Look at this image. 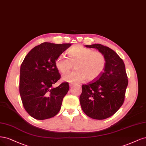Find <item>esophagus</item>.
<instances>
[{
  "instance_id": "esophagus-1",
  "label": "esophagus",
  "mask_w": 146,
  "mask_h": 146,
  "mask_svg": "<svg viewBox=\"0 0 146 146\" xmlns=\"http://www.w3.org/2000/svg\"><path fill=\"white\" fill-rule=\"evenodd\" d=\"M73 85H74V83H71V84H70V87H72V86H73Z\"/></svg>"
}]
</instances>
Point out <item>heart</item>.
Listing matches in <instances>:
<instances>
[{
  "label": "heart",
  "instance_id": "obj_1",
  "mask_svg": "<svg viewBox=\"0 0 146 146\" xmlns=\"http://www.w3.org/2000/svg\"><path fill=\"white\" fill-rule=\"evenodd\" d=\"M67 54L68 58L60 55L55 61L56 68L63 74L67 73L74 64L76 70L63 77V81L65 82H82L86 78L88 81H95L106 68V56L100 51L76 45L68 50Z\"/></svg>",
  "mask_w": 146,
  "mask_h": 146
}]
</instances>
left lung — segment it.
Instances as JSON below:
<instances>
[{"label":"left lung","mask_w":146,"mask_h":146,"mask_svg":"<svg viewBox=\"0 0 146 146\" xmlns=\"http://www.w3.org/2000/svg\"><path fill=\"white\" fill-rule=\"evenodd\" d=\"M86 46L104 54L106 66L97 79L82 86L80 104L88 116L104 119L114 115L124 103L128 85L125 65L115 51L107 46L99 44Z\"/></svg>","instance_id":"obj_1"}]
</instances>
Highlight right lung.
I'll return each instance as SVG.
<instances>
[{
  "mask_svg": "<svg viewBox=\"0 0 146 146\" xmlns=\"http://www.w3.org/2000/svg\"><path fill=\"white\" fill-rule=\"evenodd\" d=\"M71 45L44 42L31 50L23 60L20 70V95L24 109L35 119L51 118L60 109L69 84L64 82L53 88L60 78L55 61Z\"/></svg>",
  "mask_w": 146,
  "mask_h": 146,
  "instance_id": "right-lung-1",
  "label": "right lung"
}]
</instances>
